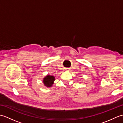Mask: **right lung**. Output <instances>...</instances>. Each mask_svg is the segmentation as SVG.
Masks as SVG:
<instances>
[{
  "mask_svg": "<svg viewBox=\"0 0 123 123\" xmlns=\"http://www.w3.org/2000/svg\"><path fill=\"white\" fill-rule=\"evenodd\" d=\"M55 81V77L52 75L48 74L43 78V83L44 85L46 87L49 88L51 87L54 84V82Z\"/></svg>",
  "mask_w": 123,
  "mask_h": 123,
  "instance_id": "1",
  "label": "right lung"
}]
</instances>
